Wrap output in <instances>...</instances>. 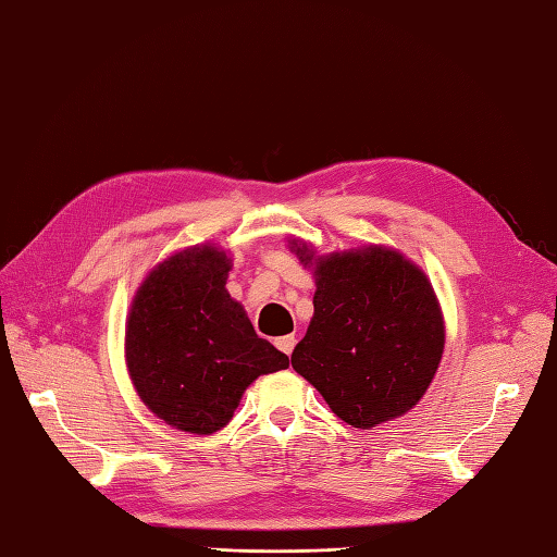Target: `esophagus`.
<instances>
[{"label": "esophagus", "instance_id": "1", "mask_svg": "<svg viewBox=\"0 0 557 557\" xmlns=\"http://www.w3.org/2000/svg\"><path fill=\"white\" fill-rule=\"evenodd\" d=\"M276 348H278V350H283V354H286V356H290V354H293V348H295V336L290 334V336H281V338H276Z\"/></svg>", "mask_w": 557, "mask_h": 557}]
</instances>
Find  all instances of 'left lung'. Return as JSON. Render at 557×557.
<instances>
[{
	"mask_svg": "<svg viewBox=\"0 0 557 557\" xmlns=\"http://www.w3.org/2000/svg\"><path fill=\"white\" fill-rule=\"evenodd\" d=\"M314 276V314L293 370L344 423L372 430L423 399L445 350V317L425 271L384 245L317 255L290 237Z\"/></svg>",
	"mask_w": 557,
	"mask_h": 557,
	"instance_id": "1",
	"label": "left lung"
}]
</instances>
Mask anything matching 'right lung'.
Listing matches in <instances>:
<instances>
[{
  "mask_svg": "<svg viewBox=\"0 0 557 557\" xmlns=\"http://www.w3.org/2000/svg\"><path fill=\"white\" fill-rule=\"evenodd\" d=\"M231 269L223 247H185L146 274L129 305V380L144 406L183 433L221 430L259 374L288 368V356L259 338L231 298Z\"/></svg>",
  "mask_w": 557,
  "mask_h": 557,
  "instance_id": "right-lung-1",
  "label": "right lung"
}]
</instances>
